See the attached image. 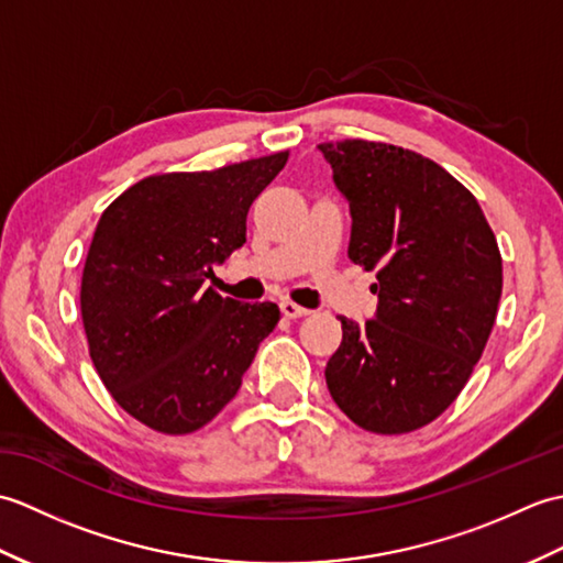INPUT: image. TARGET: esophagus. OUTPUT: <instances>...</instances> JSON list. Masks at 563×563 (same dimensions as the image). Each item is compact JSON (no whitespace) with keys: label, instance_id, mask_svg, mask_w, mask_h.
<instances>
[{"label":"esophagus","instance_id":"obj_1","mask_svg":"<svg viewBox=\"0 0 563 563\" xmlns=\"http://www.w3.org/2000/svg\"><path fill=\"white\" fill-rule=\"evenodd\" d=\"M280 312H283V317H288V319H300V317H307V314H309V309H307V307H300V305H295V302H290V300H283V302H280Z\"/></svg>","mask_w":563,"mask_h":563}]
</instances>
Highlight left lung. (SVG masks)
I'll list each match as a JSON object with an SVG mask.
<instances>
[{
    "mask_svg": "<svg viewBox=\"0 0 563 563\" xmlns=\"http://www.w3.org/2000/svg\"><path fill=\"white\" fill-rule=\"evenodd\" d=\"M351 206L349 258L377 273L375 319L341 317L327 363L339 409L369 433L428 426L460 397L492 336L504 263L476 198L423 154L321 142Z\"/></svg>",
    "mask_w": 563,
    "mask_h": 563,
    "instance_id": "left-lung-1",
    "label": "left lung"
}]
</instances>
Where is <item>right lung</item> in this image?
I'll return each instance as SVG.
<instances>
[{
    "instance_id": "obj_1",
    "label": "right lung",
    "mask_w": 563,
    "mask_h": 563,
    "mask_svg": "<svg viewBox=\"0 0 563 563\" xmlns=\"http://www.w3.org/2000/svg\"><path fill=\"white\" fill-rule=\"evenodd\" d=\"M288 152L212 172L147 176L103 210L81 273L91 363L135 421L166 435L210 423L242 387L273 302H236L202 283L246 242V214Z\"/></svg>"
}]
</instances>
